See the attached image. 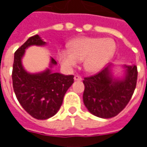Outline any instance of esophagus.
<instances>
[{
    "label": "esophagus",
    "mask_w": 147,
    "mask_h": 147,
    "mask_svg": "<svg viewBox=\"0 0 147 147\" xmlns=\"http://www.w3.org/2000/svg\"><path fill=\"white\" fill-rule=\"evenodd\" d=\"M74 80H76V81H81L82 80V77L80 76H74Z\"/></svg>",
    "instance_id": "34e87169"
}]
</instances>
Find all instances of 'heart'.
I'll list each match as a JSON object with an SVG mask.
<instances>
[{
    "mask_svg": "<svg viewBox=\"0 0 147 147\" xmlns=\"http://www.w3.org/2000/svg\"><path fill=\"white\" fill-rule=\"evenodd\" d=\"M116 49L113 40L102 38L84 37L69 44V49L58 52V60L62 67L71 70L83 61L84 70L96 73L102 69L113 57Z\"/></svg>",
    "mask_w": 147,
    "mask_h": 147,
    "instance_id": "obj_1",
    "label": "heart"
}]
</instances>
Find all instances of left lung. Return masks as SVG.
<instances>
[{"mask_svg": "<svg viewBox=\"0 0 147 147\" xmlns=\"http://www.w3.org/2000/svg\"><path fill=\"white\" fill-rule=\"evenodd\" d=\"M113 64H109L98 73L84 78L83 103L90 113L108 119L120 113L129 102L136 89L137 67L122 66V77L113 74Z\"/></svg>", "mask_w": 147, "mask_h": 147, "instance_id": "1", "label": "left lung"}]
</instances>
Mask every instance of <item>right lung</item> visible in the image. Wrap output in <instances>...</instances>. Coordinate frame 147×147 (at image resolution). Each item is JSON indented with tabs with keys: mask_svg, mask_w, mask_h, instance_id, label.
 Wrapping results in <instances>:
<instances>
[{
	"mask_svg": "<svg viewBox=\"0 0 147 147\" xmlns=\"http://www.w3.org/2000/svg\"><path fill=\"white\" fill-rule=\"evenodd\" d=\"M38 34L27 39L16 51L12 68V85L22 107L38 120H46L53 117L61 108L64 94L74 83V76H65L53 72L52 67L57 61L50 58L49 67L38 73H30L23 66L22 59L28 47L44 46Z\"/></svg>",
	"mask_w": 147,
	"mask_h": 147,
	"instance_id": "obj_1",
	"label": "right lung"
}]
</instances>
